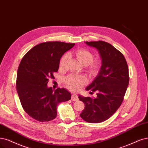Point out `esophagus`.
Here are the masks:
<instances>
[{"mask_svg":"<svg viewBox=\"0 0 148 148\" xmlns=\"http://www.w3.org/2000/svg\"><path fill=\"white\" fill-rule=\"evenodd\" d=\"M71 99H72V101H77L79 100V98H78V96L77 95L75 94H73L72 95V98H71Z\"/></svg>","mask_w":148,"mask_h":148,"instance_id":"esophagus-1","label":"esophagus"}]
</instances>
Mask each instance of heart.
<instances>
[{
  "label": "heart",
  "mask_w": 148,
  "mask_h": 148,
  "mask_svg": "<svg viewBox=\"0 0 148 148\" xmlns=\"http://www.w3.org/2000/svg\"><path fill=\"white\" fill-rule=\"evenodd\" d=\"M79 60V62L84 66L88 65L89 71L92 74L96 73L101 66V62L99 60L92 61L94 55L91 51L87 49L81 48L73 52ZM68 60V55L64 54L60 62V68H64ZM65 84L73 91H78L86 82V79L82 75H70L64 79Z\"/></svg>",
  "instance_id": "1"
}]
</instances>
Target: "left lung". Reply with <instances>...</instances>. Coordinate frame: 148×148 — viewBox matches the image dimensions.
<instances>
[{
  "label": "left lung",
  "instance_id": "left-lung-1",
  "mask_svg": "<svg viewBox=\"0 0 148 148\" xmlns=\"http://www.w3.org/2000/svg\"><path fill=\"white\" fill-rule=\"evenodd\" d=\"M85 44L99 52L101 66L85 88L90 92L96 91V97L79 95V100L85 104L80 116L88 123H99L110 118L121 105L129 82V69L122 53L110 44L102 41Z\"/></svg>",
  "mask_w": 148,
  "mask_h": 148
}]
</instances>
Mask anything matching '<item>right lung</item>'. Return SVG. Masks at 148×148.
<instances>
[{"instance_id":"1","label":"right lung","mask_w":148,"mask_h":148,"mask_svg":"<svg viewBox=\"0 0 148 148\" xmlns=\"http://www.w3.org/2000/svg\"><path fill=\"white\" fill-rule=\"evenodd\" d=\"M74 43L53 41L40 43L22 59L18 69L16 90L24 111L36 121H49L57 115V106L71 99L65 88L52 90L47 84L57 72L60 58Z\"/></svg>"}]
</instances>
